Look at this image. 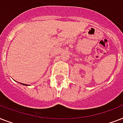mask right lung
Returning <instances> with one entry per match:
<instances>
[{
    "instance_id": "1",
    "label": "right lung",
    "mask_w": 123,
    "mask_h": 123,
    "mask_svg": "<svg viewBox=\"0 0 123 123\" xmlns=\"http://www.w3.org/2000/svg\"><path fill=\"white\" fill-rule=\"evenodd\" d=\"M22 85H24V86H28V85H27V84H22Z\"/></svg>"
}]
</instances>
